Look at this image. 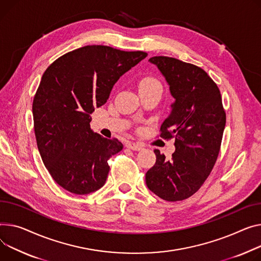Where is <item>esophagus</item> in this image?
<instances>
[{
  "instance_id": "esophagus-1",
  "label": "esophagus",
  "mask_w": 261,
  "mask_h": 261,
  "mask_svg": "<svg viewBox=\"0 0 261 261\" xmlns=\"http://www.w3.org/2000/svg\"><path fill=\"white\" fill-rule=\"evenodd\" d=\"M127 148H129L133 151H140L144 148V146L142 144H138V143H128Z\"/></svg>"
}]
</instances>
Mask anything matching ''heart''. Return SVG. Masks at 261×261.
I'll use <instances>...</instances> for the list:
<instances>
[{
    "label": "heart",
    "mask_w": 261,
    "mask_h": 261,
    "mask_svg": "<svg viewBox=\"0 0 261 261\" xmlns=\"http://www.w3.org/2000/svg\"><path fill=\"white\" fill-rule=\"evenodd\" d=\"M155 86H160L161 87V84H160V82L158 80L154 79V77L147 76V77H144L140 82V88H147V87H155Z\"/></svg>",
    "instance_id": "b5f03b06"
}]
</instances>
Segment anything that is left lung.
<instances>
[{
	"mask_svg": "<svg viewBox=\"0 0 261 261\" xmlns=\"http://www.w3.org/2000/svg\"><path fill=\"white\" fill-rule=\"evenodd\" d=\"M175 101L161 126V137L175 138L168 161L155 149V165L146 173L147 187L167 201L192 196L211 173L220 150L225 112L220 91L203 69L169 57H153Z\"/></svg>",
	"mask_w": 261,
	"mask_h": 261,
	"instance_id": "8db88e82",
	"label": "left lung"
}]
</instances>
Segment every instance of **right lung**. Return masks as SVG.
Returning <instances> with one entry per match:
<instances>
[{
  "label": "right lung",
  "instance_id": "1",
  "mask_svg": "<svg viewBox=\"0 0 261 261\" xmlns=\"http://www.w3.org/2000/svg\"><path fill=\"white\" fill-rule=\"evenodd\" d=\"M147 56L89 45L62 56L44 72L32 103L34 133L46 169L69 192L85 195L105 185L108 161L123 144L94 133L90 114Z\"/></svg>",
  "mask_w": 261,
  "mask_h": 261
}]
</instances>
